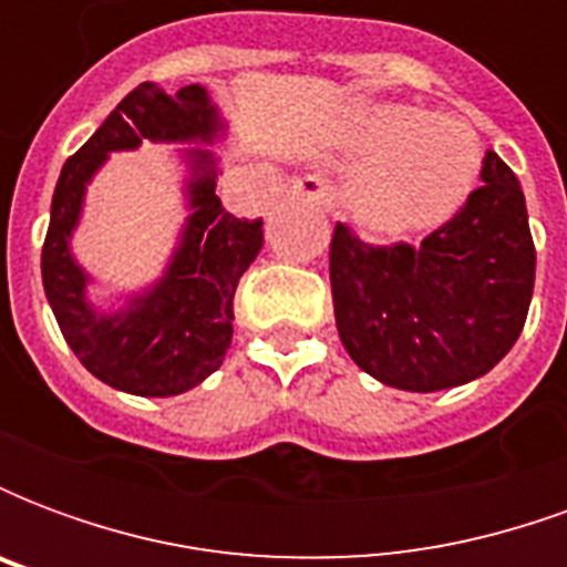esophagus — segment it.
Segmentation results:
<instances>
[{
	"label": "esophagus",
	"instance_id": "obj_1",
	"mask_svg": "<svg viewBox=\"0 0 567 567\" xmlns=\"http://www.w3.org/2000/svg\"><path fill=\"white\" fill-rule=\"evenodd\" d=\"M288 190L295 194L297 199H303L309 206H328L331 203V185L319 178V175H303V178H295Z\"/></svg>",
	"mask_w": 567,
	"mask_h": 567
}]
</instances>
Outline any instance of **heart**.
I'll list each match as a JSON object with an SVG mask.
<instances>
[{
  "label": "heart",
  "instance_id": "heart-1",
  "mask_svg": "<svg viewBox=\"0 0 567 567\" xmlns=\"http://www.w3.org/2000/svg\"><path fill=\"white\" fill-rule=\"evenodd\" d=\"M337 142L358 154L343 185L346 209L380 236L422 234L450 221L483 163L480 140L464 121L398 103L355 109Z\"/></svg>",
  "mask_w": 567,
  "mask_h": 567
}]
</instances>
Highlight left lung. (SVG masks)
Instances as JSON below:
<instances>
[{"mask_svg":"<svg viewBox=\"0 0 567 567\" xmlns=\"http://www.w3.org/2000/svg\"><path fill=\"white\" fill-rule=\"evenodd\" d=\"M483 185L419 246H368L333 227L331 295L346 352L373 380L440 392L483 377L523 333L535 243L523 187L495 151Z\"/></svg>","mask_w":567,"mask_h":567,"instance_id":"obj_1","label":"left lung"}]
</instances>
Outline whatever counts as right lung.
I'll list each match as a JSON object with an SVG mask.
<instances>
[{
    "instance_id": "right-lung-1",
    "label": "right lung",
    "mask_w": 567,
    "mask_h": 567,
    "mask_svg": "<svg viewBox=\"0 0 567 567\" xmlns=\"http://www.w3.org/2000/svg\"><path fill=\"white\" fill-rule=\"evenodd\" d=\"M224 130L206 87L187 84L169 96L145 81L63 163L42 248L44 295L69 349L117 392L182 394L221 368L230 349L236 285L264 246V221L234 218L215 194L218 157L203 145L221 140ZM142 141L198 145L183 152L188 218L162 279L105 313L86 297L92 280L71 255V234L86 185L107 154L135 150Z\"/></svg>"
}]
</instances>
